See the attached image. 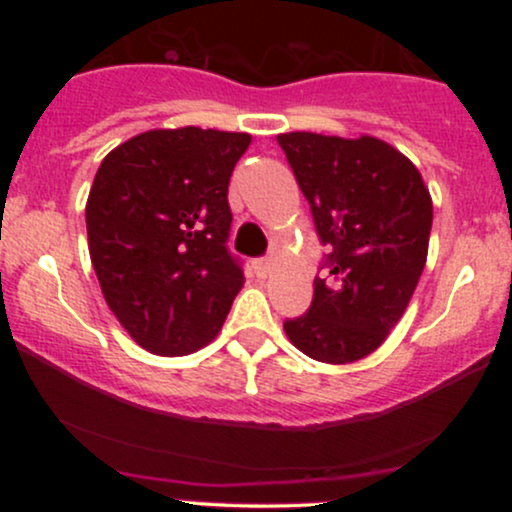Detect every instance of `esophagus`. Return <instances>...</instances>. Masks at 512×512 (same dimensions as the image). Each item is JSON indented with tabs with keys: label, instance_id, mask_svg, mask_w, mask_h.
<instances>
[{
	"label": "esophagus",
	"instance_id": "1",
	"mask_svg": "<svg viewBox=\"0 0 512 512\" xmlns=\"http://www.w3.org/2000/svg\"><path fill=\"white\" fill-rule=\"evenodd\" d=\"M274 269V262L272 260H255V274L260 276V279H264V276L272 274Z\"/></svg>",
	"mask_w": 512,
	"mask_h": 512
}]
</instances>
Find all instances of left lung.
Here are the masks:
<instances>
[{
    "mask_svg": "<svg viewBox=\"0 0 512 512\" xmlns=\"http://www.w3.org/2000/svg\"><path fill=\"white\" fill-rule=\"evenodd\" d=\"M310 202L317 236L332 245L308 313L284 322L289 342L344 366L395 330L426 267L433 202L419 168L395 146L315 132L276 137Z\"/></svg>",
    "mask_w": 512,
    "mask_h": 512,
    "instance_id": "1",
    "label": "left lung"
}]
</instances>
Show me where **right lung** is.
<instances>
[{
	"label": "right lung",
	"mask_w": 512,
	"mask_h": 512,
	"mask_svg": "<svg viewBox=\"0 0 512 512\" xmlns=\"http://www.w3.org/2000/svg\"><path fill=\"white\" fill-rule=\"evenodd\" d=\"M250 142L245 132L149 129L115 146L93 178V269L108 308L151 354L207 346L243 289V269L226 250L228 182Z\"/></svg>",
	"instance_id": "right-lung-1"
}]
</instances>
